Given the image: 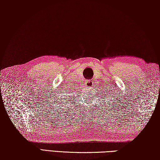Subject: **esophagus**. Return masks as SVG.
<instances>
[{
  "mask_svg": "<svg viewBox=\"0 0 160 160\" xmlns=\"http://www.w3.org/2000/svg\"><path fill=\"white\" fill-rule=\"evenodd\" d=\"M85 84L88 87H92V82H90V81H87V82H85Z\"/></svg>",
  "mask_w": 160,
  "mask_h": 160,
  "instance_id": "34e87169",
  "label": "esophagus"
}]
</instances>
